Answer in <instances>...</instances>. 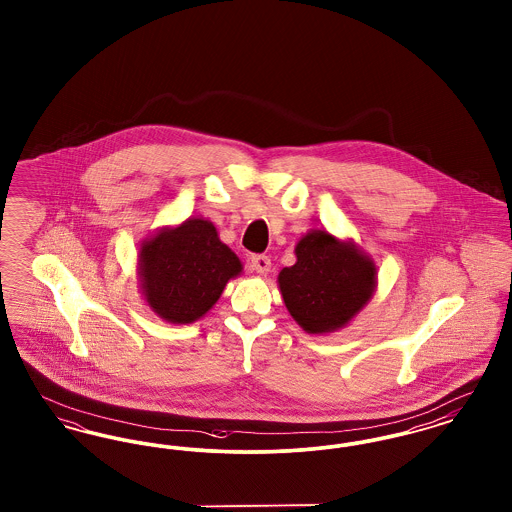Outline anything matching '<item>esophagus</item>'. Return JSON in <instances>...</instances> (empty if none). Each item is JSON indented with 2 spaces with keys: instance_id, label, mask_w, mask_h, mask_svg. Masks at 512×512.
Segmentation results:
<instances>
[{
  "instance_id": "1",
  "label": "esophagus",
  "mask_w": 512,
  "mask_h": 512,
  "mask_svg": "<svg viewBox=\"0 0 512 512\" xmlns=\"http://www.w3.org/2000/svg\"><path fill=\"white\" fill-rule=\"evenodd\" d=\"M251 268L259 274V276H267L270 272V259L267 255H253L251 257Z\"/></svg>"
}]
</instances>
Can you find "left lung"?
<instances>
[{"label":"left lung","instance_id":"1","mask_svg":"<svg viewBox=\"0 0 512 512\" xmlns=\"http://www.w3.org/2000/svg\"><path fill=\"white\" fill-rule=\"evenodd\" d=\"M295 265L282 268L278 288L293 320L315 336L345 328L378 286L374 259L353 240L326 228L309 230L295 245Z\"/></svg>","mask_w":512,"mask_h":512}]
</instances>
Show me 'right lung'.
<instances>
[{"instance_id": "add662e5", "label": "right lung", "mask_w": 512, "mask_h": 512, "mask_svg": "<svg viewBox=\"0 0 512 512\" xmlns=\"http://www.w3.org/2000/svg\"><path fill=\"white\" fill-rule=\"evenodd\" d=\"M242 270L240 257L220 242L215 224L203 217L159 228L138 251L144 301L171 324H192L205 317Z\"/></svg>"}]
</instances>
